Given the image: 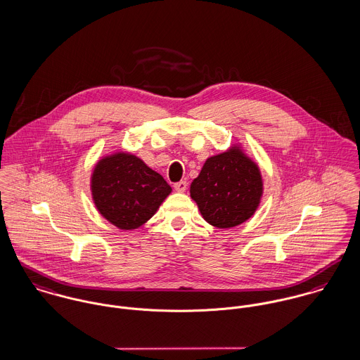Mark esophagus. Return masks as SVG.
I'll return each mask as SVG.
<instances>
[{"instance_id":"1","label":"esophagus","mask_w":360,"mask_h":360,"mask_svg":"<svg viewBox=\"0 0 360 360\" xmlns=\"http://www.w3.org/2000/svg\"><path fill=\"white\" fill-rule=\"evenodd\" d=\"M174 189H175L176 192H179V193H184V192L188 189V182H186V181H179V182H176V184L174 185Z\"/></svg>"}]
</instances>
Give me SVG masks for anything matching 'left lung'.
<instances>
[{"instance_id":"left-lung-1","label":"left lung","mask_w":360,"mask_h":360,"mask_svg":"<svg viewBox=\"0 0 360 360\" xmlns=\"http://www.w3.org/2000/svg\"><path fill=\"white\" fill-rule=\"evenodd\" d=\"M262 194L260 169L240 146L207 159L191 185V195L202 218L219 229L248 221Z\"/></svg>"}]
</instances>
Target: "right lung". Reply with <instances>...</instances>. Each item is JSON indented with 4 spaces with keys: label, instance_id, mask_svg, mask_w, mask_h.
Masks as SVG:
<instances>
[{
    "label": "right lung",
    "instance_id": "right-lung-1",
    "mask_svg": "<svg viewBox=\"0 0 360 360\" xmlns=\"http://www.w3.org/2000/svg\"><path fill=\"white\" fill-rule=\"evenodd\" d=\"M171 193L165 178L130 153L101 159L91 175V194L100 214L122 230L149 221Z\"/></svg>",
    "mask_w": 360,
    "mask_h": 360
}]
</instances>
